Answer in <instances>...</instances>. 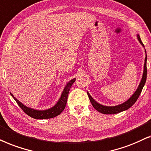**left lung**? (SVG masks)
<instances>
[{
	"mask_svg": "<svg viewBox=\"0 0 151 151\" xmlns=\"http://www.w3.org/2000/svg\"><path fill=\"white\" fill-rule=\"evenodd\" d=\"M137 38H138L139 41L140 42V43H141L142 45L144 47V45L142 42L139 36L137 35ZM146 60H147V55H146L145 63H144V73H143V77H142V81H141V82H140L139 85L137 89L135 92L132 94L131 97H130V99L128 100V101L124 102V103H123L122 104H120V105H118L116 106H105L101 105V104H98L96 101H94V100L93 99V98H92V96L90 95V94L88 92V97H89L90 102H91L92 106H93V107L95 108L97 111L101 112V113L106 114H112L119 113V112H121L122 111H124V110H128V108H130V107H131V106L133 105L134 103H135L137 100L138 97L139 96L140 94H141L142 90V89H143L144 85H145V83L146 81V77H147Z\"/></svg>",
	"mask_w": 151,
	"mask_h": 151,
	"instance_id": "8db88e82",
	"label": "left lung"
}]
</instances>
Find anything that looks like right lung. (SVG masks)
<instances>
[{
  "label": "right lung",
  "instance_id": "add662e5",
  "mask_svg": "<svg viewBox=\"0 0 151 151\" xmlns=\"http://www.w3.org/2000/svg\"><path fill=\"white\" fill-rule=\"evenodd\" d=\"M75 81V79H72L71 81L68 83L67 85L65 86V88H64L63 92H62L61 96L60 98L59 101L56 104L55 106L50 108L48 110H37L35 109H32L27 107V106H24L23 104L21 103L19 100H17L14 96H13L12 94L11 95L13 96V98L17 101L18 105L20 106V108L23 110V112L25 114H27L28 116H31V117L34 118V119H50V118L55 117L60 114L62 112V111L65 109L66 103H67L68 96V93H69L70 89L71 88L74 82Z\"/></svg>",
  "mask_w": 151,
  "mask_h": 151
}]
</instances>
